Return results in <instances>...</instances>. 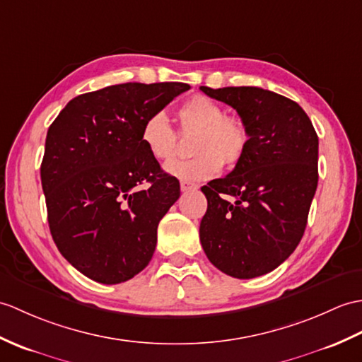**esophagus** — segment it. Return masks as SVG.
Wrapping results in <instances>:
<instances>
[{
    "label": "esophagus",
    "instance_id": "esophagus-1",
    "mask_svg": "<svg viewBox=\"0 0 362 362\" xmlns=\"http://www.w3.org/2000/svg\"><path fill=\"white\" fill-rule=\"evenodd\" d=\"M197 188V185H194V183H189V182H180V189L183 191V192H187V191H192V189H196Z\"/></svg>",
    "mask_w": 362,
    "mask_h": 362
}]
</instances>
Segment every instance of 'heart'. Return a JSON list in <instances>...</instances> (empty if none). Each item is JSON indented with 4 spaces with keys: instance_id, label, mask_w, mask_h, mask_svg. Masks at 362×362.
Wrapping results in <instances>:
<instances>
[{
    "instance_id": "1",
    "label": "heart",
    "mask_w": 362,
    "mask_h": 362,
    "mask_svg": "<svg viewBox=\"0 0 362 362\" xmlns=\"http://www.w3.org/2000/svg\"><path fill=\"white\" fill-rule=\"evenodd\" d=\"M180 132H196L188 160H173L166 173L183 182H204L219 174L222 165L231 168L245 156L250 145V129L240 117L225 115L222 105L206 95L196 94L177 109ZM141 145L158 162H166L177 151L179 134L165 112L148 115L140 129Z\"/></svg>"
}]
</instances>
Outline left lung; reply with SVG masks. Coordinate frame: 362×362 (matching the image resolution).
<instances>
[{"instance_id":"1","label":"left lung","mask_w":362,"mask_h":362,"mask_svg":"<svg viewBox=\"0 0 362 362\" xmlns=\"http://www.w3.org/2000/svg\"><path fill=\"white\" fill-rule=\"evenodd\" d=\"M200 90L236 109L250 129L242 160L202 188L208 208L200 243L222 273L251 279L279 267L304 236L317 187V136L304 109L276 92Z\"/></svg>"}]
</instances>
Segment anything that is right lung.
I'll list each match as a JSON object with an SVG mask.
<instances>
[{
    "label": "right lung",
    "instance_id": "1",
    "mask_svg": "<svg viewBox=\"0 0 362 362\" xmlns=\"http://www.w3.org/2000/svg\"><path fill=\"white\" fill-rule=\"evenodd\" d=\"M188 89L175 81L107 86L72 98L49 126L41 185L50 234L89 279L124 282L153 257L158 222L180 187L148 154L140 129Z\"/></svg>",
    "mask_w": 362,
    "mask_h": 362
}]
</instances>
